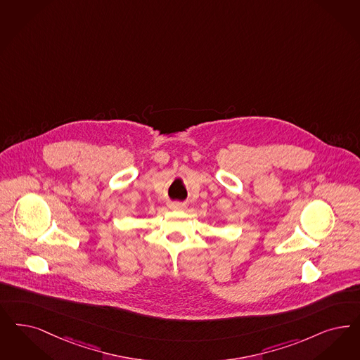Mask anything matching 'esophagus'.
<instances>
[{
  "mask_svg": "<svg viewBox=\"0 0 360 360\" xmlns=\"http://www.w3.org/2000/svg\"><path fill=\"white\" fill-rule=\"evenodd\" d=\"M170 209H173V210H184V209H186V205H185V203L175 202V203L170 205Z\"/></svg>",
  "mask_w": 360,
  "mask_h": 360,
  "instance_id": "34e87169",
  "label": "esophagus"
}]
</instances>
